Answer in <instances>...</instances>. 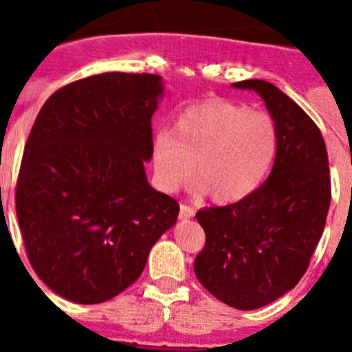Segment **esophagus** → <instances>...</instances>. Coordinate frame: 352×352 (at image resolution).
I'll use <instances>...</instances> for the list:
<instances>
[{
    "label": "esophagus",
    "mask_w": 352,
    "mask_h": 352,
    "mask_svg": "<svg viewBox=\"0 0 352 352\" xmlns=\"http://www.w3.org/2000/svg\"><path fill=\"white\" fill-rule=\"evenodd\" d=\"M194 214H195L194 206H190V204H186V203L179 204V219H192Z\"/></svg>",
    "instance_id": "1"
}]
</instances>
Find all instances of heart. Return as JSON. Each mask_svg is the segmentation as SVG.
Returning <instances> with one entry per match:
<instances>
[{"label": "heart", "mask_w": 352, "mask_h": 352, "mask_svg": "<svg viewBox=\"0 0 352 352\" xmlns=\"http://www.w3.org/2000/svg\"><path fill=\"white\" fill-rule=\"evenodd\" d=\"M278 149V129L268 113L227 100L185 109L174 130L153 139V167L160 188H182L194 173L217 203L241 201L266 178Z\"/></svg>", "instance_id": "b5f03b06"}]
</instances>
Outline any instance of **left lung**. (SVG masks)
I'll use <instances>...</instances> for the list:
<instances>
[{"label":"left lung","mask_w":352,"mask_h":352,"mask_svg":"<svg viewBox=\"0 0 352 352\" xmlns=\"http://www.w3.org/2000/svg\"><path fill=\"white\" fill-rule=\"evenodd\" d=\"M232 86L259 93L275 120V166L245 199L195 214L206 243L194 270L217 300L254 310L284 296L309 270L324 231L331 179L321 130L296 102L266 80Z\"/></svg>","instance_id":"left-lung-1"}]
</instances>
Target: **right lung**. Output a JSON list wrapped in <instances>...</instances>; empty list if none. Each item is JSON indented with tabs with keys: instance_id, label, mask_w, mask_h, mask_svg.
Wrapping results in <instances>:
<instances>
[{
	"instance_id": "add662e5",
	"label": "right lung",
	"mask_w": 352,
	"mask_h": 352,
	"mask_svg": "<svg viewBox=\"0 0 352 352\" xmlns=\"http://www.w3.org/2000/svg\"><path fill=\"white\" fill-rule=\"evenodd\" d=\"M160 76L105 72L42 105L24 146L15 211L31 268L60 296L95 305L141 276L179 204L146 179Z\"/></svg>"
}]
</instances>
